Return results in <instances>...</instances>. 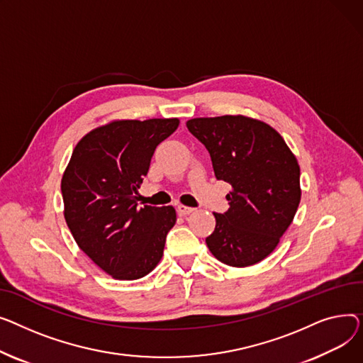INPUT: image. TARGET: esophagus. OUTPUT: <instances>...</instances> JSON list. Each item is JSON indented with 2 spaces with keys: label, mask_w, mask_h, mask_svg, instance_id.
<instances>
[{
  "label": "esophagus",
  "mask_w": 363,
  "mask_h": 363,
  "mask_svg": "<svg viewBox=\"0 0 363 363\" xmlns=\"http://www.w3.org/2000/svg\"><path fill=\"white\" fill-rule=\"evenodd\" d=\"M194 211H195V209L190 208V206H184V205H179V206H177V212H179L180 216H183V217L191 214V212H194Z\"/></svg>",
  "instance_id": "esophagus-1"
}]
</instances>
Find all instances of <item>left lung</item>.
Wrapping results in <instances>:
<instances>
[{"instance_id":"8db88e82","label":"left lung","mask_w":363,"mask_h":363,"mask_svg":"<svg viewBox=\"0 0 363 363\" xmlns=\"http://www.w3.org/2000/svg\"><path fill=\"white\" fill-rule=\"evenodd\" d=\"M209 152L217 180L231 184L230 208L216 216L206 238L214 257L230 267L262 261L279 245L301 202V168L284 139L268 124L243 116L186 123Z\"/></svg>"}]
</instances>
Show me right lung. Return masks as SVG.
I'll return each mask as SVG.
<instances>
[{"label": "right lung", "mask_w": 363, "mask_h": 363, "mask_svg": "<svg viewBox=\"0 0 363 363\" xmlns=\"http://www.w3.org/2000/svg\"><path fill=\"white\" fill-rule=\"evenodd\" d=\"M177 118L120 120L98 127L74 147L61 180L64 218L79 247L117 280H138L162 258L173 206H138L136 191L157 146Z\"/></svg>", "instance_id": "1"}]
</instances>
